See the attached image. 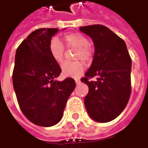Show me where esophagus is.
Masks as SVG:
<instances>
[{
	"label": "esophagus",
	"instance_id": "obj_1",
	"mask_svg": "<svg viewBox=\"0 0 148 148\" xmlns=\"http://www.w3.org/2000/svg\"><path fill=\"white\" fill-rule=\"evenodd\" d=\"M75 82H76V84H79V83H80V79L75 78Z\"/></svg>",
	"mask_w": 148,
	"mask_h": 148
}]
</instances>
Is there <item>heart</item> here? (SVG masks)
<instances>
[{"mask_svg": "<svg viewBox=\"0 0 148 148\" xmlns=\"http://www.w3.org/2000/svg\"><path fill=\"white\" fill-rule=\"evenodd\" d=\"M64 44L67 48L77 49L75 53L76 59H82L89 62L92 59L94 50L91 45L89 44L88 39L80 33H71L64 35L62 38ZM49 52L50 56L56 62L61 63L64 58L65 48L58 39L53 38L50 40L49 44ZM84 64L81 61L65 62L62 65V74L70 77H77L82 74L84 71Z\"/></svg>", "mask_w": 148, "mask_h": 148, "instance_id": "b5f03b06", "label": "heart"}]
</instances>
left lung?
<instances>
[{
  "label": "left lung",
  "mask_w": 148,
  "mask_h": 148,
  "mask_svg": "<svg viewBox=\"0 0 148 148\" xmlns=\"http://www.w3.org/2000/svg\"><path fill=\"white\" fill-rule=\"evenodd\" d=\"M79 29L92 38L95 55L81 81L88 86L84 103L89 115L99 123L117 118L127 106L132 92V58L124 41L102 25ZM96 77L95 81L90 78Z\"/></svg>",
  "instance_id": "left-lung-1"
}]
</instances>
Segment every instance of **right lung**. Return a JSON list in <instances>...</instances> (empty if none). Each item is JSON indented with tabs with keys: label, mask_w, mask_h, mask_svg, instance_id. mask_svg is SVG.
<instances>
[{
	"label": "right lung",
	"mask_w": 148,
	"mask_h": 148,
	"mask_svg": "<svg viewBox=\"0 0 148 148\" xmlns=\"http://www.w3.org/2000/svg\"><path fill=\"white\" fill-rule=\"evenodd\" d=\"M58 29L42 28L32 32L16 49L13 83L17 103L24 115L41 127L57 124L75 81L66 77L55 80L61 74L59 65L49 52L51 38Z\"/></svg>",
	"instance_id": "add662e5"
}]
</instances>
